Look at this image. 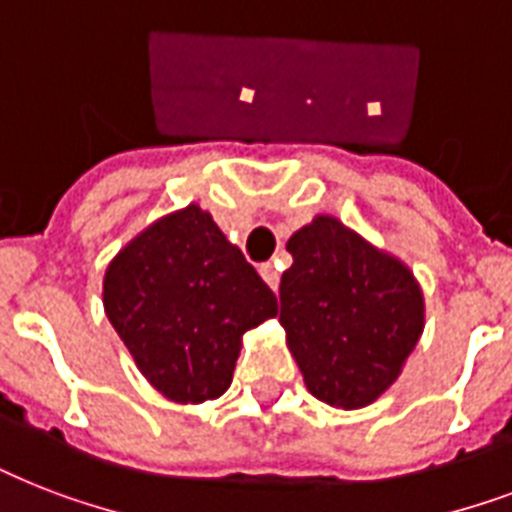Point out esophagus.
I'll return each mask as SVG.
<instances>
[{"mask_svg":"<svg viewBox=\"0 0 512 512\" xmlns=\"http://www.w3.org/2000/svg\"><path fill=\"white\" fill-rule=\"evenodd\" d=\"M260 276H263V281L273 289V292L279 289V271H276V265H273V263L260 265Z\"/></svg>","mask_w":512,"mask_h":512,"instance_id":"34e87169","label":"esophagus"}]
</instances>
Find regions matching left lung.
<instances>
[{"label": "left lung", "instance_id": "obj_1", "mask_svg": "<svg viewBox=\"0 0 512 512\" xmlns=\"http://www.w3.org/2000/svg\"><path fill=\"white\" fill-rule=\"evenodd\" d=\"M281 327L305 388L335 409H361L398 380L425 329V297L398 257L332 215L287 241Z\"/></svg>", "mask_w": 512, "mask_h": 512}]
</instances>
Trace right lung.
Masks as SVG:
<instances>
[{"instance_id": "obj_1", "label": "right lung", "mask_w": 512, "mask_h": 512, "mask_svg": "<svg viewBox=\"0 0 512 512\" xmlns=\"http://www.w3.org/2000/svg\"><path fill=\"white\" fill-rule=\"evenodd\" d=\"M103 308L140 374L175 404L228 390L241 337L279 303L199 204L127 241L103 276Z\"/></svg>"}]
</instances>
